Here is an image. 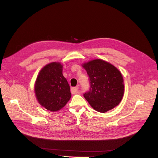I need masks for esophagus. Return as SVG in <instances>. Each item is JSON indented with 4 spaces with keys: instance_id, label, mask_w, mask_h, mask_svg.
Wrapping results in <instances>:
<instances>
[{
    "instance_id": "esophagus-1",
    "label": "esophagus",
    "mask_w": 158,
    "mask_h": 158,
    "mask_svg": "<svg viewBox=\"0 0 158 158\" xmlns=\"http://www.w3.org/2000/svg\"><path fill=\"white\" fill-rule=\"evenodd\" d=\"M78 86H76V87H74V88H71V92L73 94H77L78 93Z\"/></svg>"
}]
</instances>
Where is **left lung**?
Listing matches in <instances>:
<instances>
[{"instance_id":"1","label":"left lung","mask_w":158,"mask_h":158,"mask_svg":"<svg viewBox=\"0 0 158 158\" xmlns=\"http://www.w3.org/2000/svg\"><path fill=\"white\" fill-rule=\"evenodd\" d=\"M90 88L84 94L89 105L97 111L105 113L118 106L124 94L123 78L113 65L101 59L84 63Z\"/></svg>"}]
</instances>
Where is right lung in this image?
<instances>
[{"instance_id": "add662e5", "label": "right lung", "mask_w": 158, "mask_h": 158, "mask_svg": "<svg viewBox=\"0 0 158 158\" xmlns=\"http://www.w3.org/2000/svg\"><path fill=\"white\" fill-rule=\"evenodd\" d=\"M70 89L63 75V65L56 62L47 64L41 70L35 84L38 102L51 111H58L67 103L71 98Z\"/></svg>"}]
</instances>
